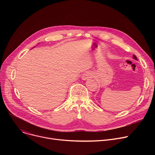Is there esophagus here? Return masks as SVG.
Masks as SVG:
<instances>
[{
	"mask_svg": "<svg viewBox=\"0 0 155 155\" xmlns=\"http://www.w3.org/2000/svg\"><path fill=\"white\" fill-rule=\"evenodd\" d=\"M92 77V73L91 71H85L84 74L82 75V79L85 80H87L88 78H90Z\"/></svg>",
	"mask_w": 155,
	"mask_h": 155,
	"instance_id": "34e87169",
	"label": "esophagus"
}]
</instances>
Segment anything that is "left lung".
<instances>
[{
    "label": "left lung",
    "mask_w": 155,
    "mask_h": 155,
    "mask_svg": "<svg viewBox=\"0 0 155 155\" xmlns=\"http://www.w3.org/2000/svg\"><path fill=\"white\" fill-rule=\"evenodd\" d=\"M133 58H134V59H135V60H137V57H136V55H134V54L133 55Z\"/></svg>",
    "instance_id": "left-lung-1"
}]
</instances>
